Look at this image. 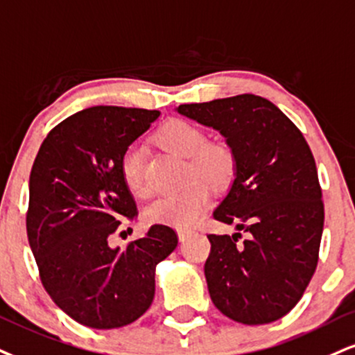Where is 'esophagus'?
I'll return each mask as SVG.
<instances>
[{
	"instance_id": "34e87169",
	"label": "esophagus",
	"mask_w": 355,
	"mask_h": 355,
	"mask_svg": "<svg viewBox=\"0 0 355 355\" xmlns=\"http://www.w3.org/2000/svg\"><path fill=\"white\" fill-rule=\"evenodd\" d=\"M190 236V232L189 230H178V240H180V243L187 241V238Z\"/></svg>"
}]
</instances>
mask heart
<instances>
[{
	"instance_id": "heart-1",
	"label": "heart",
	"mask_w": 355,
	"mask_h": 355,
	"mask_svg": "<svg viewBox=\"0 0 355 355\" xmlns=\"http://www.w3.org/2000/svg\"><path fill=\"white\" fill-rule=\"evenodd\" d=\"M159 142L165 148L187 157L185 178L198 176L185 187L172 193H166L148 205L147 218L153 223L190 228L198 223L208 210L211 202L210 187H225L232 182L236 172V155L228 144L207 142V135L198 125L183 119H172L162 125L157 134ZM121 175L127 190L134 196L144 198L150 193L147 177H145L144 150L139 145H129L121 159ZM203 178L206 182L201 180Z\"/></svg>"
}]
</instances>
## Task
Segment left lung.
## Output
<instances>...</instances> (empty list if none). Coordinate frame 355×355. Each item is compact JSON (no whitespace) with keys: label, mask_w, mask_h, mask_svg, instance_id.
<instances>
[{"label":"left lung","mask_w":355,"mask_h":355,"mask_svg":"<svg viewBox=\"0 0 355 355\" xmlns=\"http://www.w3.org/2000/svg\"><path fill=\"white\" fill-rule=\"evenodd\" d=\"M178 112L213 127L236 155V173L213 218L241 233L208 234L205 277L218 309L241 324H268L300 302L319 259L322 190L304 135L272 102L254 94Z\"/></svg>","instance_id":"obj_1"}]
</instances>
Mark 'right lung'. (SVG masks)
I'll list each match as a JSON object with an SVG mask.
<instances>
[{
  "label": "right lung",
  "mask_w": 355,
  "mask_h": 355,
  "mask_svg": "<svg viewBox=\"0 0 355 355\" xmlns=\"http://www.w3.org/2000/svg\"><path fill=\"white\" fill-rule=\"evenodd\" d=\"M159 110L96 105L49 132L29 175L26 232L41 283L74 321L115 329L137 321L155 294V266L178 245L153 225L123 248L110 238L137 207L121 175L125 148Z\"/></svg>",
  "instance_id": "obj_1"
}]
</instances>
